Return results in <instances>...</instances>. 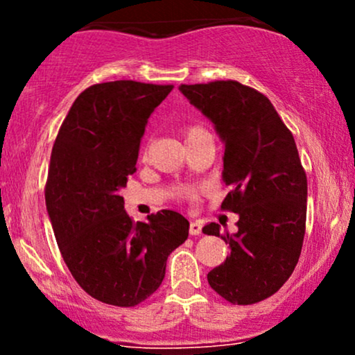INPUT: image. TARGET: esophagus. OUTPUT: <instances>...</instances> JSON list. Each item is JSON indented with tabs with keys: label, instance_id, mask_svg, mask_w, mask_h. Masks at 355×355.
<instances>
[{
	"label": "esophagus",
	"instance_id": "esophagus-1",
	"mask_svg": "<svg viewBox=\"0 0 355 355\" xmlns=\"http://www.w3.org/2000/svg\"><path fill=\"white\" fill-rule=\"evenodd\" d=\"M202 222H198V220H193V222H190V235H200L202 234Z\"/></svg>",
	"mask_w": 355,
	"mask_h": 355
}]
</instances>
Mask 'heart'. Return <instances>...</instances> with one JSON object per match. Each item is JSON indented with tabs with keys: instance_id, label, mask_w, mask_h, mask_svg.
I'll use <instances>...</instances> for the list:
<instances>
[{
	"instance_id": "heart-1",
	"label": "heart",
	"mask_w": 355,
	"mask_h": 355,
	"mask_svg": "<svg viewBox=\"0 0 355 355\" xmlns=\"http://www.w3.org/2000/svg\"><path fill=\"white\" fill-rule=\"evenodd\" d=\"M198 133H205V130H202L200 126H191V128L187 130V138L198 135Z\"/></svg>"
}]
</instances>
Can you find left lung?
<instances>
[{
	"label": "left lung",
	"mask_w": 355,
	"mask_h": 355,
	"mask_svg": "<svg viewBox=\"0 0 355 355\" xmlns=\"http://www.w3.org/2000/svg\"><path fill=\"white\" fill-rule=\"evenodd\" d=\"M190 105L214 123L225 146L222 178L230 191L223 210L239 214L235 234L218 223L203 234L230 245L210 287L232 304L248 305L275 294L299 262L307 217V177L292 133L274 105L239 81L180 85Z\"/></svg>",
	"instance_id": "8db88e82"
}]
</instances>
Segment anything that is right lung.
Listing matches in <instances>:
<instances>
[{
  "label": "right lung",
  "instance_id": "1",
  "mask_svg": "<svg viewBox=\"0 0 355 355\" xmlns=\"http://www.w3.org/2000/svg\"><path fill=\"white\" fill-rule=\"evenodd\" d=\"M172 85L120 80L73 101L51 150L44 200L61 257L87 294L133 307L160 287L166 259L189 237V220L162 210L132 222L123 197L155 108Z\"/></svg>",
  "mask_w": 355,
  "mask_h": 355
}]
</instances>
